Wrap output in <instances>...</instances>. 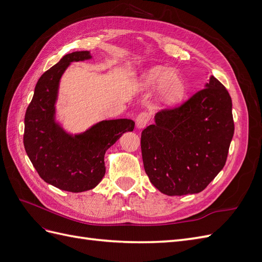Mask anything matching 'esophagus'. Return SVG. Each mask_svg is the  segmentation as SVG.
Returning a JSON list of instances; mask_svg holds the SVG:
<instances>
[{
  "label": "esophagus",
  "mask_w": 262,
  "mask_h": 262,
  "mask_svg": "<svg viewBox=\"0 0 262 262\" xmlns=\"http://www.w3.org/2000/svg\"><path fill=\"white\" fill-rule=\"evenodd\" d=\"M148 121H149V115L146 112L141 113L137 117V126L139 129H143L144 126L148 123Z\"/></svg>",
  "instance_id": "esophagus-1"
}]
</instances>
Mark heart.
Masks as SVG:
<instances>
[{
	"mask_svg": "<svg viewBox=\"0 0 262 262\" xmlns=\"http://www.w3.org/2000/svg\"><path fill=\"white\" fill-rule=\"evenodd\" d=\"M140 87L142 90L158 87L162 101L170 106L179 102L186 92V84L182 77L163 66H156L145 71L140 78Z\"/></svg>",
	"mask_w": 262,
	"mask_h": 262,
	"instance_id": "obj_1",
	"label": "heart"
}]
</instances>
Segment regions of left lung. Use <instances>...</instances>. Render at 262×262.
I'll return each instance as SVG.
<instances>
[{
	"label": "left lung",
	"mask_w": 262,
	"mask_h": 262,
	"mask_svg": "<svg viewBox=\"0 0 262 262\" xmlns=\"http://www.w3.org/2000/svg\"><path fill=\"white\" fill-rule=\"evenodd\" d=\"M234 136L232 98L211 76L176 108L163 109L142 131L146 175L164 194L199 193L223 169Z\"/></svg>",
	"instance_id": "left-lung-1"
}]
</instances>
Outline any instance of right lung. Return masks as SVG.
<instances>
[{
  "label": "right lung",
  "mask_w": 262,
  "mask_h": 262,
  "mask_svg": "<svg viewBox=\"0 0 262 262\" xmlns=\"http://www.w3.org/2000/svg\"><path fill=\"white\" fill-rule=\"evenodd\" d=\"M92 59L90 51L64 55L39 78L26 110L24 146L47 184L70 192L96 187L105 176V153L124 132L133 131L131 119L102 120L78 134H70L55 121V101L61 76L71 62Z\"/></svg>",
  "instance_id": "obj_1"
}]
</instances>
